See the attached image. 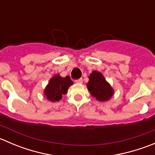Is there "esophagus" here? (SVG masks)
Masks as SVG:
<instances>
[{
  "mask_svg": "<svg viewBox=\"0 0 155 155\" xmlns=\"http://www.w3.org/2000/svg\"><path fill=\"white\" fill-rule=\"evenodd\" d=\"M75 82H76V83L82 84V82H83V81H82V79H76V80L75 81Z\"/></svg>",
  "mask_w": 155,
  "mask_h": 155,
  "instance_id": "34e87169",
  "label": "esophagus"
}]
</instances>
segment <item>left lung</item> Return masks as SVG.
<instances>
[{
	"mask_svg": "<svg viewBox=\"0 0 155 155\" xmlns=\"http://www.w3.org/2000/svg\"><path fill=\"white\" fill-rule=\"evenodd\" d=\"M87 87L91 94L101 102L110 100L114 94L113 88L107 82L102 73L95 70L89 76Z\"/></svg>",
	"mask_w": 155,
	"mask_h": 155,
	"instance_id": "1",
	"label": "left lung"
}]
</instances>
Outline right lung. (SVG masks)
<instances>
[{"label":"right lung","mask_w":155,"mask_h":155,"mask_svg":"<svg viewBox=\"0 0 155 155\" xmlns=\"http://www.w3.org/2000/svg\"><path fill=\"white\" fill-rule=\"evenodd\" d=\"M73 84L70 76L61 77L59 74H56L48 82L44 90V94L48 101L51 102L60 101L62 95L68 92L69 87Z\"/></svg>","instance_id":"right-lung-1"}]
</instances>
